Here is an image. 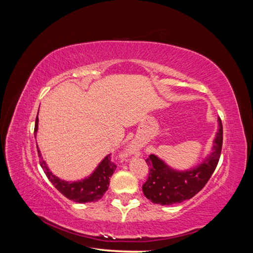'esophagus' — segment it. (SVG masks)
<instances>
[{
  "label": "esophagus",
  "instance_id": "esophagus-1",
  "mask_svg": "<svg viewBox=\"0 0 253 253\" xmlns=\"http://www.w3.org/2000/svg\"><path fill=\"white\" fill-rule=\"evenodd\" d=\"M137 151V145L135 143H132L128 145V148L126 149V155L128 154H134V153Z\"/></svg>",
  "mask_w": 253,
  "mask_h": 253
}]
</instances>
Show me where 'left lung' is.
<instances>
[{"mask_svg": "<svg viewBox=\"0 0 253 253\" xmlns=\"http://www.w3.org/2000/svg\"><path fill=\"white\" fill-rule=\"evenodd\" d=\"M218 128L213 140L211 153L197 166L187 170H176L162 158L151 154L145 163L149 177L143 183L144 196L152 203L170 206L190 200L205 187L218 164L223 145V125L217 120Z\"/></svg>", "mask_w": 253, "mask_h": 253, "instance_id": "obj_1", "label": "left lung"}]
</instances>
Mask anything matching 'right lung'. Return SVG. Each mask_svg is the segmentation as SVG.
Returning <instances> with one entry per match:
<instances>
[{"label":"right lung","instance_id":"right-lung-1","mask_svg":"<svg viewBox=\"0 0 253 253\" xmlns=\"http://www.w3.org/2000/svg\"><path fill=\"white\" fill-rule=\"evenodd\" d=\"M39 114V111H38ZM38 124H39V118L37 116L36 125H35V137H37L38 132ZM37 142V141H36ZM38 155L40 158V165L42 169L47 176L49 181L52 183L60 193H62L68 200H71L76 203H91L97 202L104 195L106 190L109 189L110 186V177L113 175L114 171L116 170V165L112 163L111 154L106 155L96 169L93 171L87 177L83 178L81 180H74V181H67L64 179H61L53 175L52 172L49 170L47 164L42 157L41 151L39 147L37 145Z\"/></svg>","mask_w":253,"mask_h":253}]
</instances>
